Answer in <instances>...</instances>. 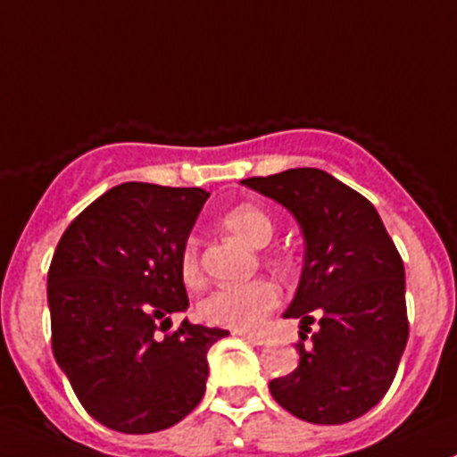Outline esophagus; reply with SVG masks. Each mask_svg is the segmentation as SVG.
Returning <instances> with one entry per match:
<instances>
[{"instance_id": "34e87169", "label": "esophagus", "mask_w": 457, "mask_h": 457, "mask_svg": "<svg viewBox=\"0 0 457 457\" xmlns=\"http://www.w3.org/2000/svg\"><path fill=\"white\" fill-rule=\"evenodd\" d=\"M237 334L241 336V338L250 340L252 345H265V343H267L265 336H261V334H250V331H237Z\"/></svg>"}]
</instances>
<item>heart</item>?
Returning a JSON list of instances; mask_svg holds the SVG:
<instances>
[{"label":"heart","mask_w":457,"mask_h":457,"mask_svg":"<svg viewBox=\"0 0 457 457\" xmlns=\"http://www.w3.org/2000/svg\"><path fill=\"white\" fill-rule=\"evenodd\" d=\"M223 225L234 237L243 238L254 247L270 243L274 223L270 214L258 205H238L223 216ZM181 276L187 285H199L203 280L199 247L195 238L181 250ZM280 305V289L274 280L256 278L245 285H228L207 294L199 305V316L210 325L229 327L238 331H252L265 322V318Z\"/></svg>","instance_id":"obj_1"}]
</instances>
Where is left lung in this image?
Masks as SVG:
<instances>
[{
	"mask_svg": "<svg viewBox=\"0 0 457 457\" xmlns=\"http://www.w3.org/2000/svg\"><path fill=\"white\" fill-rule=\"evenodd\" d=\"M243 183L287 207L305 237L301 283L285 312L301 320V361L270 382L271 395L314 425L356 420L385 398L407 345L403 258L376 207L325 170Z\"/></svg>",
	"mask_w": 457,
	"mask_h": 457,
	"instance_id": "8db88e82",
	"label": "left lung"
}]
</instances>
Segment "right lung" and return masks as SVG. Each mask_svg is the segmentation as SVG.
I'll return each instance as SVG.
<instances>
[{
	"label": "right lung",
	"mask_w": 457,
	"mask_h": 457,
	"mask_svg": "<svg viewBox=\"0 0 457 457\" xmlns=\"http://www.w3.org/2000/svg\"><path fill=\"white\" fill-rule=\"evenodd\" d=\"M207 192L121 183L72 220L48 270L53 353L101 425L154 433L205 394L207 352L229 331L170 316L186 312L181 250Z\"/></svg>",
	"instance_id": "right-lung-1"
}]
</instances>
